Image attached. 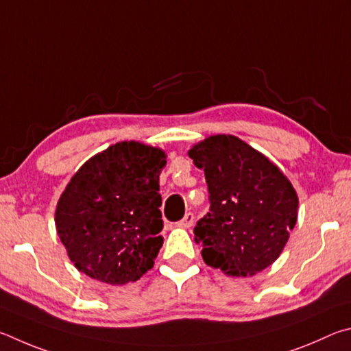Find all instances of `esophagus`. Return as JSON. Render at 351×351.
<instances>
[{
	"instance_id": "34e87169",
	"label": "esophagus",
	"mask_w": 351,
	"mask_h": 351,
	"mask_svg": "<svg viewBox=\"0 0 351 351\" xmlns=\"http://www.w3.org/2000/svg\"><path fill=\"white\" fill-rule=\"evenodd\" d=\"M193 223H194V214L188 213L186 216L179 222V226H182V228H189V226H193Z\"/></svg>"
}]
</instances>
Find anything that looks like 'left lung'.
I'll list each match as a JSON object with an SVG mask.
<instances>
[{"label": "left lung", "instance_id": "1", "mask_svg": "<svg viewBox=\"0 0 351 351\" xmlns=\"http://www.w3.org/2000/svg\"><path fill=\"white\" fill-rule=\"evenodd\" d=\"M205 171L210 213L194 228L206 265L254 276L278 259L298 220L299 199L287 176L236 135L217 134L188 151Z\"/></svg>", "mask_w": 351, "mask_h": 351}]
</instances>
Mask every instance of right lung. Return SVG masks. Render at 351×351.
<instances>
[{
	"label": "right lung",
	"mask_w": 351,
	"mask_h": 351,
	"mask_svg": "<svg viewBox=\"0 0 351 351\" xmlns=\"http://www.w3.org/2000/svg\"><path fill=\"white\" fill-rule=\"evenodd\" d=\"M166 152L119 141L72 176L55 208V228L78 271L109 285L140 279L163 245L158 176Z\"/></svg>",
	"instance_id": "right-lung-1"
}]
</instances>
